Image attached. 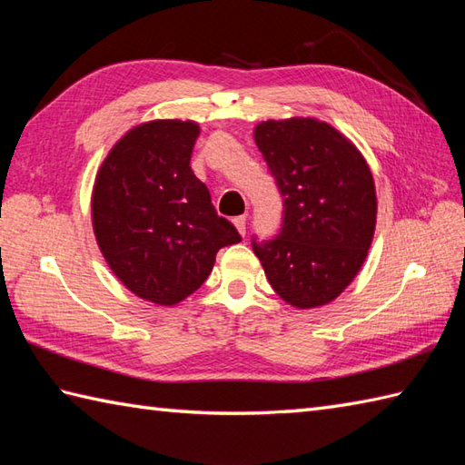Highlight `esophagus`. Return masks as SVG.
<instances>
[{"mask_svg":"<svg viewBox=\"0 0 465 465\" xmlns=\"http://www.w3.org/2000/svg\"><path fill=\"white\" fill-rule=\"evenodd\" d=\"M233 225H235V230H238L242 235H245V215L233 217Z\"/></svg>","mask_w":465,"mask_h":465,"instance_id":"esophagus-1","label":"esophagus"}]
</instances>
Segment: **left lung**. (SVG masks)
<instances>
[{"label": "left lung", "instance_id": "obj_1", "mask_svg": "<svg viewBox=\"0 0 465 465\" xmlns=\"http://www.w3.org/2000/svg\"><path fill=\"white\" fill-rule=\"evenodd\" d=\"M253 140L283 197L282 230L258 243L272 288L293 308L333 302L365 262L373 240L375 185L348 137L313 117L268 120Z\"/></svg>", "mask_w": 465, "mask_h": 465}]
</instances>
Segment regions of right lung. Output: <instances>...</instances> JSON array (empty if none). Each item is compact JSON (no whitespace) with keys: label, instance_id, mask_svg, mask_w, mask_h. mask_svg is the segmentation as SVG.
I'll return each mask as SVG.
<instances>
[{"label":"right lung","instance_id":"1","mask_svg":"<svg viewBox=\"0 0 465 465\" xmlns=\"http://www.w3.org/2000/svg\"><path fill=\"white\" fill-rule=\"evenodd\" d=\"M200 125H135L95 177L92 222L112 272L137 298L175 305L207 280L215 253L242 242L190 167Z\"/></svg>","mask_w":465,"mask_h":465}]
</instances>
